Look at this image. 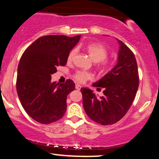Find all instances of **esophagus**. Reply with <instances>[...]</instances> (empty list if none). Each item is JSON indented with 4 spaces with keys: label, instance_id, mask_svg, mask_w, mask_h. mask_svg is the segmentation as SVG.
I'll return each mask as SVG.
<instances>
[{
    "label": "esophagus",
    "instance_id": "esophagus-1",
    "mask_svg": "<svg viewBox=\"0 0 159 159\" xmlns=\"http://www.w3.org/2000/svg\"><path fill=\"white\" fill-rule=\"evenodd\" d=\"M75 88L77 89V90H81V86L80 85V84H76V85H75Z\"/></svg>",
    "mask_w": 159,
    "mask_h": 159
}]
</instances>
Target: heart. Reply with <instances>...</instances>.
Listing matches in <instances>:
<instances>
[{"label":"heart","mask_w":159,"mask_h":159,"mask_svg":"<svg viewBox=\"0 0 159 159\" xmlns=\"http://www.w3.org/2000/svg\"><path fill=\"white\" fill-rule=\"evenodd\" d=\"M86 50L92 60L94 62H97L98 67L102 70H107L111 66V61L107 58L108 54V51L104 46L102 44L100 43H90L86 47ZM77 53V49L72 48L69 52L67 56V61L68 62L73 61ZM73 78L75 81L79 83H84L87 80L92 79L93 75L90 72L84 70H77L73 74Z\"/></svg>","instance_id":"1"}]
</instances>
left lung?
Returning <instances> with one entry per match:
<instances>
[{
  "instance_id": "left-lung-1",
  "label": "left lung",
  "mask_w": 159,
  "mask_h": 159,
  "mask_svg": "<svg viewBox=\"0 0 159 159\" xmlns=\"http://www.w3.org/2000/svg\"><path fill=\"white\" fill-rule=\"evenodd\" d=\"M119 43L117 64L93 84L104 88V96L98 98L90 89H81L86 114L93 121L102 125L116 123L126 114L139 86L138 64L134 53L123 42L119 41Z\"/></svg>"
}]
</instances>
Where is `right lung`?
I'll return each instance as SVG.
<instances>
[{
    "label": "right lung",
    "mask_w": 159,
    "mask_h": 159,
    "mask_svg": "<svg viewBox=\"0 0 159 159\" xmlns=\"http://www.w3.org/2000/svg\"><path fill=\"white\" fill-rule=\"evenodd\" d=\"M81 35L41 36L23 53L18 66L16 90L27 114L42 124L61 119L66 111V97L75 84L68 79L64 84L51 81V75L67 63L69 52Z\"/></svg>",
    "instance_id": "obj_1"
}]
</instances>
